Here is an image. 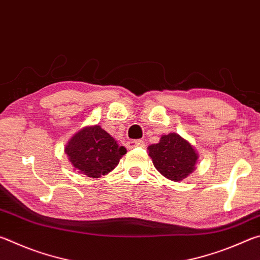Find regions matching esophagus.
Instances as JSON below:
<instances>
[{
	"label": "esophagus",
	"mask_w": 260,
	"mask_h": 260,
	"mask_svg": "<svg viewBox=\"0 0 260 260\" xmlns=\"http://www.w3.org/2000/svg\"><path fill=\"white\" fill-rule=\"evenodd\" d=\"M135 147H144V142L142 140H132L127 142V148L132 149Z\"/></svg>",
	"instance_id": "34e87169"
}]
</instances>
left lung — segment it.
Wrapping results in <instances>:
<instances>
[{"label":"left lung","instance_id":"1","mask_svg":"<svg viewBox=\"0 0 260 260\" xmlns=\"http://www.w3.org/2000/svg\"><path fill=\"white\" fill-rule=\"evenodd\" d=\"M148 149L158 172L172 181L187 178L195 170L197 153L179 134L162 135L159 143L151 144Z\"/></svg>","mask_w":260,"mask_h":260}]
</instances>
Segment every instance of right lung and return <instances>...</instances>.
Returning <instances> with one entry per match:
<instances>
[{
    "label": "right lung",
    "instance_id": "add662e5",
    "mask_svg": "<svg viewBox=\"0 0 260 260\" xmlns=\"http://www.w3.org/2000/svg\"><path fill=\"white\" fill-rule=\"evenodd\" d=\"M65 152L79 172L89 178H99L112 171L127 150L96 125L78 132L69 141Z\"/></svg>",
    "mask_w": 260,
    "mask_h": 260
}]
</instances>
